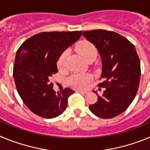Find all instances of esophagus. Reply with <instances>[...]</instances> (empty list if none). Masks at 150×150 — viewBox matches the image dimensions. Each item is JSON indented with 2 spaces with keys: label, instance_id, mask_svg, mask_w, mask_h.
I'll use <instances>...</instances> for the list:
<instances>
[{
  "label": "esophagus",
  "instance_id": "obj_1",
  "mask_svg": "<svg viewBox=\"0 0 150 150\" xmlns=\"http://www.w3.org/2000/svg\"><path fill=\"white\" fill-rule=\"evenodd\" d=\"M76 92H79V93H82V94H86L87 91H82V90H79L77 89L76 90Z\"/></svg>",
  "mask_w": 150,
  "mask_h": 150
}]
</instances>
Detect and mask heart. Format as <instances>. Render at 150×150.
<instances>
[{
    "mask_svg": "<svg viewBox=\"0 0 150 150\" xmlns=\"http://www.w3.org/2000/svg\"><path fill=\"white\" fill-rule=\"evenodd\" d=\"M76 49L80 55L86 61H88V59H89L91 57L97 55L96 47L93 43H91L89 41H81L77 45ZM67 52L64 51L59 56L57 62V65L61 71L64 70L67 67ZM91 79H92V76L88 74H74L69 77L68 83L74 88L82 89V88H86L88 86Z\"/></svg>",
    "mask_w": 150,
    "mask_h": 150,
    "instance_id": "b5f03b06",
    "label": "heart"
}]
</instances>
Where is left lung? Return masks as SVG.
I'll return each mask as SVG.
<instances>
[{"label":"left lung","instance_id":"left-lung-1","mask_svg":"<svg viewBox=\"0 0 150 150\" xmlns=\"http://www.w3.org/2000/svg\"><path fill=\"white\" fill-rule=\"evenodd\" d=\"M83 36L95 44L102 59L103 79L98 86L104 88L98 101L89 105L95 116L111 119L122 113L134 99L140 78V62L135 47L127 38L107 30H85Z\"/></svg>","mask_w":150,"mask_h":150}]
</instances>
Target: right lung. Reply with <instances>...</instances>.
<instances>
[{
  "label": "right lung",
  "instance_id": "right-lung-1",
  "mask_svg": "<svg viewBox=\"0 0 150 150\" xmlns=\"http://www.w3.org/2000/svg\"><path fill=\"white\" fill-rule=\"evenodd\" d=\"M82 34L81 30L41 32L26 40L17 50L13 66L16 86L25 104L35 114L52 119L67 108L74 91L65 88L57 93L50 79L58 73L59 56Z\"/></svg>",
  "mask_w": 150,
  "mask_h": 150
}]
</instances>
